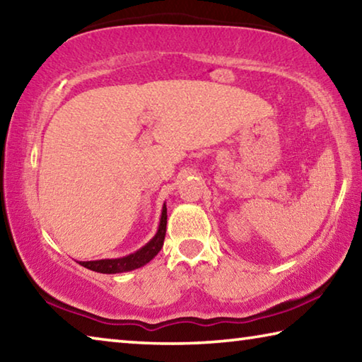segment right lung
Listing matches in <instances>:
<instances>
[{
	"label": "right lung",
	"mask_w": 362,
	"mask_h": 362,
	"mask_svg": "<svg viewBox=\"0 0 362 362\" xmlns=\"http://www.w3.org/2000/svg\"><path fill=\"white\" fill-rule=\"evenodd\" d=\"M166 225H168V209L166 204L163 206L161 218H159V226L156 235L145 244L144 247H140L136 252L129 255L119 257V259H102V260H89V262H79V265L84 268L93 269L97 273H105V274H115V273H124L132 272L144 267L150 260L155 259V255L161 250L164 236H166Z\"/></svg>",
	"instance_id": "1"
}]
</instances>
